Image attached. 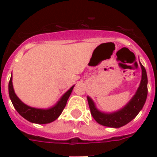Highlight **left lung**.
<instances>
[{
    "label": "left lung",
    "mask_w": 157,
    "mask_h": 157,
    "mask_svg": "<svg viewBox=\"0 0 157 157\" xmlns=\"http://www.w3.org/2000/svg\"><path fill=\"white\" fill-rule=\"evenodd\" d=\"M140 64H141L142 75H141V81L139 87L132 99L121 110L110 114L101 112L96 109L94 101L91 100V98L87 97L91 115L99 124L105 127L119 128L131 121L143 108L148 94V87H147L148 78H147L145 68L141 63Z\"/></svg>",
    "instance_id": "8db88e82"
}]
</instances>
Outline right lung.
Instances as JSON below:
<instances>
[{"mask_svg": "<svg viewBox=\"0 0 157 157\" xmlns=\"http://www.w3.org/2000/svg\"><path fill=\"white\" fill-rule=\"evenodd\" d=\"M12 79V78L11 76L10 81L8 83V93H9V97H10L14 108L19 112V114L23 116L24 119L31 123H37V124H45V123H49L56 120L63 112V109L66 106L67 101L68 100L72 90L74 88V86H72L67 92L65 93L60 100L58 101V103L54 107L49 109H39L27 106L17 98V96L14 92Z\"/></svg>", "mask_w": 157, "mask_h": 157, "instance_id": "1", "label": "right lung"}]
</instances>
